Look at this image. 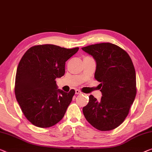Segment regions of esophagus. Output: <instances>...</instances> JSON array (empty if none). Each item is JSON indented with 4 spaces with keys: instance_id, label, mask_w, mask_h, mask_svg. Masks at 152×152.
<instances>
[{
    "instance_id": "obj_1",
    "label": "esophagus",
    "mask_w": 152,
    "mask_h": 152,
    "mask_svg": "<svg viewBox=\"0 0 152 152\" xmlns=\"http://www.w3.org/2000/svg\"><path fill=\"white\" fill-rule=\"evenodd\" d=\"M81 91H79V90H75V94H81Z\"/></svg>"
}]
</instances>
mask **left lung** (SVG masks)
<instances>
[{"mask_svg":"<svg viewBox=\"0 0 152 152\" xmlns=\"http://www.w3.org/2000/svg\"><path fill=\"white\" fill-rule=\"evenodd\" d=\"M96 61L94 78L102 93L101 100L92 95L83 107L90 124L100 131L116 128L124 121L136 94V72L127 53L112 43L81 48Z\"/></svg>","mask_w":152,"mask_h":152,"instance_id":"obj_1","label":"left lung"}]
</instances>
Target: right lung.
Here are the masks:
<instances>
[{"label":"right lung","mask_w":152,"mask_h":152,"mask_svg":"<svg viewBox=\"0 0 152 152\" xmlns=\"http://www.w3.org/2000/svg\"><path fill=\"white\" fill-rule=\"evenodd\" d=\"M78 50V47L36 45L21 58L16 71L15 94L24 115L35 126H53L64 116L75 91L58 89L56 80L64 75L66 61Z\"/></svg>","instance_id":"add662e5"}]
</instances>
